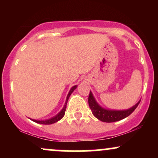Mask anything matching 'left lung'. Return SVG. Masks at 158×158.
<instances>
[{
	"label": "left lung",
	"instance_id": "left-lung-1",
	"mask_svg": "<svg viewBox=\"0 0 158 158\" xmlns=\"http://www.w3.org/2000/svg\"><path fill=\"white\" fill-rule=\"evenodd\" d=\"M139 102L140 101H139L135 106L127 110H109L102 108L98 104L91 91H90L89 97H88V104L92 114L98 119L106 123L117 122L128 117L137 108Z\"/></svg>",
	"mask_w": 158,
	"mask_h": 158
}]
</instances>
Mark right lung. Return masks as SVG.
I'll list each match as a JSON object with an SVG mask.
<instances>
[{
	"mask_svg": "<svg viewBox=\"0 0 158 158\" xmlns=\"http://www.w3.org/2000/svg\"><path fill=\"white\" fill-rule=\"evenodd\" d=\"M77 85H75V86L72 87L71 89H70V91H69L68 96H67V99H66V101H65L64 106L63 107L62 110H61L59 114H56L55 117H52V118L48 119H44V120H36V119H32V120L33 121V122L39 123V124H43V125H50V124H52V123H55L56 122H58V121H59V120H60V119L62 118V117H64V115L65 110H66L67 103H68L69 97H70V94L73 93V90H75L76 88H77Z\"/></svg>",
	"mask_w": 158,
	"mask_h": 158,
	"instance_id": "add662e5",
	"label": "right lung"
}]
</instances>
